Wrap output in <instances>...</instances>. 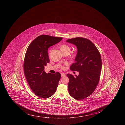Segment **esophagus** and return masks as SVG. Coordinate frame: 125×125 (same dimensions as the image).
Segmentation results:
<instances>
[{
    "instance_id": "1",
    "label": "esophagus",
    "mask_w": 125,
    "mask_h": 125,
    "mask_svg": "<svg viewBox=\"0 0 125 125\" xmlns=\"http://www.w3.org/2000/svg\"><path fill=\"white\" fill-rule=\"evenodd\" d=\"M66 75V74H64V73H62V74H61V76L62 77H64Z\"/></svg>"
}]
</instances>
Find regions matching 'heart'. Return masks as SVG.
<instances>
[{
  "label": "heart",
  "instance_id": "obj_1",
  "mask_svg": "<svg viewBox=\"0 0 125 125\" xmlns=\"http://www.w3.org/2000/svg\"><path fill=\"white\" fill-rule=\"evenodd\" d=\"M61 50H66H66H69V51H70V48L67 45L63 44L62 45L61 47ZM62 68H64V67L62 66Z\"/></svg>",
  "mask_w": 125,
  "mask_h": 125
}]
</instances>
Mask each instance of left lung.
<instances>
[{"label":"left lung","mask_w":125,"mask_h":125,"mask_svg":"<svg viewBox=\"0 0 125 125\" xmlns=\"http://www.w3.org/2000/svg\"><path fill=\"white\" fill-rule=\"evenodd\" d=\"M66 42L77 46L75 62L70 69L79 74L75 77L67 74L69 79L68 92L73 98L82 100L91 95L97 86L102 66L101 56L96 46L88 39L77 37Z\"/></svg>","instance_id":"obj_1"}]
</instances>
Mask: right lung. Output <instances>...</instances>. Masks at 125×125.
<instances>
[{
    "label": "right lung",
    "instance_id": "1",
    "mask_svg": "<svg viewBox=\"0 0 125 125\" xmlns=\"http://www.w3.org/2000/svg\"><path fill=\"white\" fill-rule=\"evenodd\" d=\"M62 40V37L41 35L29 45L24 60V73L29 85L34 94L46 99L55 93L61 75L44 71V66L50 62L48 48Z\"/></svg>",
    "mask_w": 125,
    "mask_h": 125
}]
</instances>
